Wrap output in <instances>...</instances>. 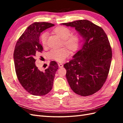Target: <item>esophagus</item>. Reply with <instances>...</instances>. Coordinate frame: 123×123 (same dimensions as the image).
<instances>
[{
    "label": "esophagus",
    "mask_w": 123,
    "mask_h": 123,
    "mask_svg": "<svg viewBox=\"0 0 123 123\" xmlns=\"http://www.w3.org/2000/svg\"><path fill=\"white\" fill-rule=\"evenodd\" d=\"M58 66H59V68H62V67H63V65L62 64H61V63H59L58 64Z\"/></svg>",
    "instance_id": "1"
}]
</instances>
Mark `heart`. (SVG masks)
Here are the masks:
<instances>
[{
    "instance_id": "obj_1",
    "label": "heart",
    "mask_w": 123,
    "mask_h": 123,
    "mask_svg": "<svg viewBox=\"0 0 123 123\" xmlns=\"http://www.w3.org/2000/svg\"><path fill=\"white\" fill-rule=\"evenodd\" d=\"M54 34L62 40V44L68 48L70 51H75L78 49L79 44V38L76 35L71 34V30L69 28L60 26L53 30ZM48 33L44 32L40 36L41 42L43 46L47 45ZM69 51L67 48H63L59 49H52L49 53V57L57 62H61L69 55Z\"/></svg>"
}]
</instances>
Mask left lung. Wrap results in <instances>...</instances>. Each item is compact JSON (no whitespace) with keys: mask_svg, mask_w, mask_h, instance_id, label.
Masks as SVG:
<instances>
[{"mask_svg":"<svg viewBox=\"0 0 123 123\" xmlns=\"http://www.w3.org/2000/svg\"><path fill=\"white\" fill-rule=\"evenodd\" d=\"M62 25L74 27L83 38L81 49L64 64L68 82L78 95H92L103 87L110 69L112 51L107 36L103 28L88 20Z\"/></svg>","mask_w":123,"mask_h":123,"instance_id":"8db88e82","label":"left lung"}]
</instances>
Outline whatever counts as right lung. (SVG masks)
<instances>
[{"label":"right lung","instance_id":"right-lung-1","mask_svg":"<svg viewBox=\"0 0 123 123\" xmlns=\"http://www.w3.org/2000/svg\"><path fill=\"white\" fill-rule=\"evenodd\" d=\"M54 26L46 22H35L28 26L16 44L14 60L18 80L28 92L43 96L52 89L58 65L51 61L48 69L41 71L35 65V57L43 51L40 43L41 33Z\"/></svg>","mask_w":123,"mask_h":123}]
</instances>
